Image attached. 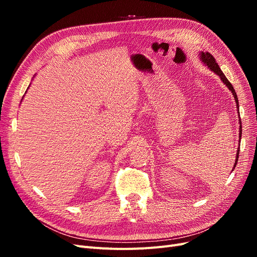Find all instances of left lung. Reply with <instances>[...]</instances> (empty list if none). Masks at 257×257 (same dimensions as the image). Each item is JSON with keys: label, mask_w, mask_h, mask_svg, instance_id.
<instances>
[{"label": "left lung", "mask_w": 257, "mask_h": 257, "mask_svg": "<svg viewBox=\"0 0 257 257\" xmlns=\"http://www.w3.org/2000/svg\"><path fill=\"white\" fill-rule=\"evenodd\" d=\"M199 59H200V61H201V63L203 64H205V66H207L210 71L211 72H213L215 75H217L221 78V80L223 81V83L226 85V87L228 88V90L232 93V96H234V98H235V102H236V107H237V109H238V116H239V124H241V120H240V114H239V103H238V97H237V94H236V92H235V89H234V87H232L231 85V83L228 81V79L226 78V77H225V75L223 74V72L221 71V68H220V66L217 65V63H216V61H215V59L212 57V54H210L209 52H204V51H201V52H199ZM241 134H242V127H241V125L239 126V142H240V139H241ZM239 149H240V147L238 146V150H237V154H236V160H235V164H234V167H232V169H231V172L232 170L235 169V167H236V165H237V163H238V155H239Z\"/></svg>", "instance_id": "obj_1"}]
</instances>
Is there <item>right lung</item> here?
<instances>
[{
    "mask_svg": "<svg viewBox=\"0 0 257 257\" xmlns=\"http://www.w3.org/2000/svg\"><path fill=\"white\" fill-rule=\"evenodd\" d=\"M22 99H23V98H22ZM22 99H21V100H22Z\"/></svg>",
    "mask_w": 257,
    "mask_h": 257,
    "instance_id": "right-lung-1",
    "label": "right lung"
}]
</instances>
